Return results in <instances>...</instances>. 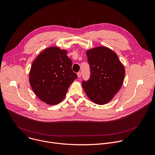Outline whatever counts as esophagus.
Instances as JSON below:
<instances>
[{"label":"esophagus","instance_id":"34e87169","mask_svg":"<svg viewBox=\"0 0 155 155\" xmlns=\"http://www.w3.org/2000/svg\"><path fill=\"white\" fill-rule=\"evenodd\" d=\"M77 76H78V78H80L81 77V73L80 72H78L77 73Z\"/></svg>","mask_w":155,"mask_h":155}]
</instances>
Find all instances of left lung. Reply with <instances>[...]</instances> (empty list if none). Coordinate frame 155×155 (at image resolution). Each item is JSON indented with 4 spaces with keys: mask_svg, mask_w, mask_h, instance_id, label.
Listing matches in <instances>:
<instances>
[{
    "mask_svg": "<svg viewBox=\"0 0 155 155\" xmlns=\"http://www.w3.org/2000/svg\"><path fill=\"white\" fill-rule=\"evenodd\" d=\"M90 66V77L82 82L87 97L95 104L109 102L120 89L125 69L117 54L105 47H98L86 51Z\"/></svg>",
    "mask_w": 155,
    "mask_h": 155,
    "instance_id": "8db88e82",
    "label": "left lung"
}]
</instances>
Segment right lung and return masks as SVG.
Here are the masks:
<instances>
[{
    "mask_svg": "<svg viewBox=\"0 0 155 155\" xmlns=\"http://www.w3.org/2000/svg\"><path fill=\"white\" fill-rule=\"evenodd\" d=\"M72 65L66 50L56 47L44 50L33 61L30 72V83L37 97L48 105L61 102L77 78Z\"/></svg>",
    "mask_w": 155,
    "mask_h": 155,
    "instance_id": "obj_1",
    "label": "right lung"
}]
</instances>
